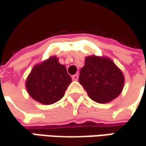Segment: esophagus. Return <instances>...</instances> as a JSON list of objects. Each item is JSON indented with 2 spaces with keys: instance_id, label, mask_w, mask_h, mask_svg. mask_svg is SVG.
Returning a JSON list of instances; mask_svg holds the SVG:
<instances>
[{
  "instance_id": "esophagus-1",
  "label": "esophagus",
  "mask_w": 146,
  "mask_h": 146,
  "mask_svg": "<svg viewBox=\"0 0 146 146\" xmlns=\"http://www.w3.org/2000/svg\"><path fill=\"white\" fill-rule=\"evenodd\" d=\"M72 78H73V80H74V81L78 80V73L73 75V76H72Z\"/></svg>"
}]
</instances>
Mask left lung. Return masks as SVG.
Listing matches in <instances>:
<instances>
[{"label":"left lung","instance_id":"obj_1","mask_svg":"<svg viewBox=\"0 0 146 146\" xmlns=\"http://www.w3.org/2000/svg\"><path fill=\"white\" fill-rule=\"evenodd\" d=\"M79 83L94 101L105 104L119 95L124 87V75L112 61L90 56L81 68Z\"/></svg>","mask_w":146,"mask_h":146}]
</instances>
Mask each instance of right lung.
I'll list each match as a JSON object with an SVG mask.
<instances>
[{
    "instance_id": "obj_1",
    "label": "right lung",
    "mask_w": 146,
    "mask_h": 146,
    "mask_svg": "<svg viewBox=\"0 0 146 146\" xmlns=\"http://www.w3.org/2000/svg\"><path fill=\"white\" fill-rule=\"evenodd\" d=\"M72 78L64 65L56 57H52L36 65L26 82L28 94L36 101L52 104L60 100L71 84Z\"/></svg>"
}]
</instances>
